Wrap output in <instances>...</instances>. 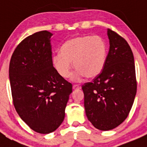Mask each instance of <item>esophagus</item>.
<instances>
[{"label": "esophagus", "instance_id": "obj_1", "mask_svg": "<svg viewBox=\"0 0 147 147\" xmlns=\"http://www.w3.org/2000/svg\"><path fill=\"white\" fill-rule=\"evenodd\" d=\"M80 86L79 85H73V89L76 90V89H80Z\"/></svg>", "mask_w": 147, "mask_h": 147}]
</instances>
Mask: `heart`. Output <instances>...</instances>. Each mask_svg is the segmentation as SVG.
Wrapping results in <instances>:
<instances>
[{
	"label": "heart",
	"mask_w": 147,
	"mask_h": 147,
	"mask_svg": "<svg viewBox=\"0 0 147 147\" xmlns=\"http://www.w3.org/2000/svg\"><path fill=\"white\" fill-rule=\"evenodd\" d=\"M61 54L53 58L54 67L63 78L69 77L72 64L77 69L73 76L76 81L82 76H96L103 69L107 59V46L99 36H82L67 40L61 47Z\"/></svg>",
	"instance_id": "1"
}]
</instances>
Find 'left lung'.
Wrapping results in <instances>:
<instances>
[{
    "label": "left lung",
    "mask_w": 147,
    "mask_h": 147,
    "mask_svg": "<svg viewBox=\"0 0 147 147\" xmlns=\"http://www.w3.org/2000/svg\"><path fill=\"white\" fill-rule=\"evenodd\" d=\"M110 49L105 66L82 86L88 119L100 130H110L128 116L137 90L134 57L126 40L107 29Z\"/></svg>",
    "instance_id": "8db88e82"
}]
</instances>
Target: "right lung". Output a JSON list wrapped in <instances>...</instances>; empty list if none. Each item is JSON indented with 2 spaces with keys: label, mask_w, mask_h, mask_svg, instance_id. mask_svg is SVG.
<instances>
[{
  "label": "right lung",
  "mask_w": 147,
  "mask_h": 147,
  "mask_svg": "<svg viewBox=\"0 0 147 147\" xmlns=\"http://www.w3.org/2000/svg\"><path fill=\"white\" fill-rule=\"evenodd\" d=\"M41 31L26 37L15 49L9 63L13 104L32 129L41 134L54 132L65 118L72 85L53 66L50 38Z\"/></svg>",
  "instance_id": "right-lung-1"
}]
</instances>
